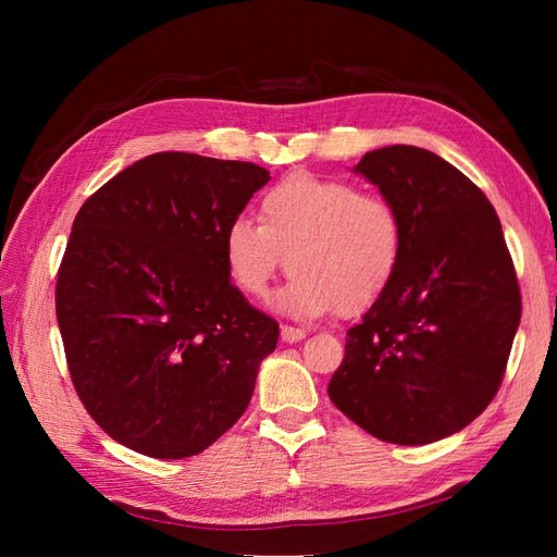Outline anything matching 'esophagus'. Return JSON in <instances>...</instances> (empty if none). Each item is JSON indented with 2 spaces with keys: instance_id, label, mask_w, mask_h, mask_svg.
<instances>
[{
  "instance_id": "obj_1",
  "label": "esophagus",
  "mask_w": 557,
  "mask_h": 557,
  "mask_svg": "<svg viewBox=\"0 0 557 557\" xmlns=\"http://www.w3.org/2000/svg\"><path fill=\"white\" fill-rule=\"evenodd\" d=\"M304 337H306V330L292 327V325H282V339L289 342V345H294V342H301Z\"/></svg>"
}]
</instances>
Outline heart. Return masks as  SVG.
Returning <instances> with one entry per match:
<instances>
[{"label": "heart", "mask_w": 557, "mask_h": 557, "mask_svg": "<svg viewBox=\"0 0 557 557\" xmlns=\"http://www.w3.org/2000/svg\"><path fill=\"white\" fill-rule=\"evenodd\" d=\"M405 222L393 200L345 180L292 174L260 198V224L234 218L222 236L232 285L263 299L285 268L280 309L297 318L354 315L383 297L401 263Z\"/></svg>", "instance_id": "1"}]
</instances>
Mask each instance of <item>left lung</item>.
I'll list each match as a JSON object with an SVG mask.
<instances>
[{"label":"left lung","mask_w":557,"mask_h":557,"mask_svg":"<svg viewBox=\"0 0 557 557\" xmlns=\"http://www.w3.org/2000/svg\"><path fill=\"white\" fill-rule=\"evenodd\" d=\"M397 206L405 251L393 285L347 330L333 405L395 445H425L498 395L522 294L498 212L435 152L387 146L357 164Z\"/></svg>","instance_id":"left-lung-1"}]
</instances>
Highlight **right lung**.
<instances>
[{
	"instance_id": "1",
	"label": "right lung",
	"mask_w": 557,
	"mask_h": 557,
	"mask_svg": "<svg viewBox=\"0 0 557 557\" xmlns=\"http://www.w3.org/2000/svg\"><path fill=\"white\" fill-rule=\"evenodd\" d=\"M268 182L253 162L156 152L81 206L57 323L78 399L116 443L184 459L246 411L280 325L230 282L222 236Z\"/></svg>"
}]
</instances>
